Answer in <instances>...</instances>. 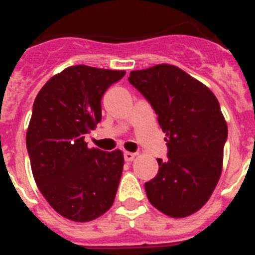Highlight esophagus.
I'll return each instance as SVG.
<instances>
[{
	"label": "esophagus",
	"mask_w": 255,
	"mask_h": 255,
	"mask_svg": "<svg viewBox=\"0 0 255 255\" xmlns=\"http://www.w3.org/2000/svg\"><path fill=\"white\" fill-rule=\"evenodd\" d=\"M135 155H136V154H135V153L125 152V153H124V158H125L126 162H131V161H134Z\"/></svg>",
	"instance_id": "1"
}]
</instances>
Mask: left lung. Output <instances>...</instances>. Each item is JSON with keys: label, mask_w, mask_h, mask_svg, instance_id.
<instances>
[{"label": "left lung", "mask_w": 255, "mask_h": 255, "mask_svg": "<svg viewBox=\"0 0 255 255\" xmlns=\"http://www.w3.org/2000/svg\"><path fill=\"white\" fill-rule=\"evenodd\" d=\"M129 82L152 105L167 141V159H157L158 173L144 185L148 200L166 216L188 217L208 202L222 172L227 124L220 103L173 65L135 70Z\"/></svg>", "instance_id": "1"}]
</instances>
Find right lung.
<instances>
[{
  "instance_id": "1",
  "label": "right lung",
  "mask_w": 255,
  "mask_h": 255,
  "mask_svg": "<svg viewBox=\"0 0 255 255\" xmlns=\"http://www.w3.org/2000/svg\"><path fill=\"white\" fill-rule=\"evenodd\" d=\"M123 70L66 67L37 94L26 131L35 184L58 215L89 222L111 208L124 168L120 149L88 148L85 135L102 119L101 100Z\"/></svg>"
}]
</instances>
